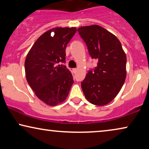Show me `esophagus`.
I'll return each instance as SVG.
<instances>
[{
	"instance_id": "esophagus-1",
	"label": "esophagus",
	"mask_w": 149,
	"mask_h": 149,
	"mask_svg": "<svg viewBox=\"0 0 149 149\" xmlns=\"http://www.w3.org/2000/svg\"><path fill=\"white\" fill-rule=\"evenodd\" d=\"M77 72V68L73 69V72H74V74H75V73H76Z\"/></svg>"
}]
</instances>
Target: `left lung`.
<instances>
[{
  "instance_id": "8db88e82",
  "label": "left lung",
  "mask_w": 149,
  "mask_h": 149,
  "mask_svg": "<svg viewBox=\"0 0 149 149\" xmlns=\"http://www.w3.org/2000/svg\"><path fill=\"white\" fill-rule=\"evenodd\" d=\"M77 31L87 45L92 58L97 60L81 86L89 102L104 106L120 91L126 77V55L118 39L97 25L80 26Z\"/></svg>"
}]
</instances>
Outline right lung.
<instances>
[{
	"mask_svg": "<svg viewBox=\"0 0 149 149\" xmlns=\"http://www.w3.org/2000/svg\"><path fill=\"white\" fill-rule=\"evenodd\" d=\"M75 27H55L42 34L33 44L25 61L26 79L37 97L49 106L65 100L74 84L65 65V48ZM53 35L51 36V35Z\"/></svg>",
	"mask_w": 149,
	"mask_h": 149,
	"instance_id": "obj_1",
	"label": "right lung"
}]
</instances>
